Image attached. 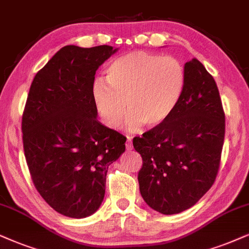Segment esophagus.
I'll use <instances>...</instances> for the list:
<instances>
[{
	"instance_id": "obj_1",
	"label": "esophagus",
	"mask_w": 249,
	"mask_h": 249,
	"mask_svg": "<svg viewBox=\"0 0 249 249\" xmlns=\"http://www.w3.org/2000/svg\"><path fill=\"white\" fill-rule=\"evenodd\" d=\"M126 149L127 150L132 149V138H130V137H127V139H126Z\"/></svg>"
}]
</instances>
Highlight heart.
Returning <instances> with one entry per match:
<instances>
[{"label":"heart","mask_w":249,"mask_h":249,"mask_svg":"<svg viewBox=\"0 0 249 249\" xmlns=\"http://www.w3.org/2000/svg\"><path fill=\"white\" fill-rule=\"evenodd\" d=\"M107 80L93 83L92 96L103 124L117 128L128 112L130 130L157 127L177 108L185 87V71L172 56L132 52L107 69Z\"/></svg>","instance_id":"heart-1"}]
</instances>
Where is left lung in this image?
<instances>
[{"mask_svg": "<svg viewBox=\"0 0 249 249\" xmlns=\"http://www.w3.org/2000/svg\"><path fill=\"white\" fill-rule=\"evenodd\" d=\"M177 108L161 126L133 139L142 157V199L163 215L193 207L215 181L224 142L225 116L217 85L196 58L185 63Z\"/></svg>", "mask_w": 249, "mask_h": 249, "instance_id": "left-lung-1", "label": "left lung"}]
</instances>
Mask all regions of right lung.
I'll list each match as a JSON object with an SVG mask.
<instances>
[{
	"instance_id": "right-lung-1",
	"label": "right lung",
	"mask_w": 249,
	"mask_h": 249,
	"mask_svg": "<svg viewBox=\"0 0 249 249\" xmlns=\"http://www.w3.org/2000/svg\"><path fill=\"white\" fill-rule=\"evenodd\" d=\"M118 48L65 46L37 72L21 121L26 162L36 191L71 218L93 215L106 193L111 163L126 138L97 121L96 70Z\"/></svg>"
}]
</instances>
